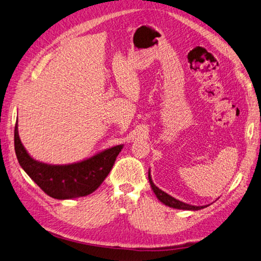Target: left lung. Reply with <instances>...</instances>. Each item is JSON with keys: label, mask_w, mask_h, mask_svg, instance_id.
<instances>
[{"label": "left lung", "mask_w": 261, "mask_h": 261, "mask_svg": "<svg viewBox=\"0 0 261 261\" xmlns=\"http://www.w3.org/2000/svg\"><path fill=\"white\" fill-rule=\"evenodd\" d=\"M148 180H149V182H150L151 189H152V191L154 192V194H156L157 199L160 202H163L165 205H167L169 207H173V208H178V210H187V211H198V210H202L204 207L208 206V205L195 206V205H191V204H188V203H185V202L174 199L173 196L169 195L168 193L163 191V190H160L158 187L154 186V183L152 182L151 175H150V170L148 171Z\"/></svg>", "instance_id": "1"}]
</instances>
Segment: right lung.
Returning <instances> with one entry per match:
<instances>
[{"label": "right lung", "mask_w": 261, "mask_h": 261, "mask_svg": "<svg viewBox=\"0 0 261 261\" xmlns=\"http://www.w3.org/2000/svg\"><path fill=\"white\" fill-rule=\"evenodd\" d=\"M17 123L14 130V146L18 163L43 191L58 200L89 195L102 185L113 168L124 145H117L91 158L70 165H48L30 156L19 139Z\"/></svg>", "instance_id": "1"}]
</instances>
